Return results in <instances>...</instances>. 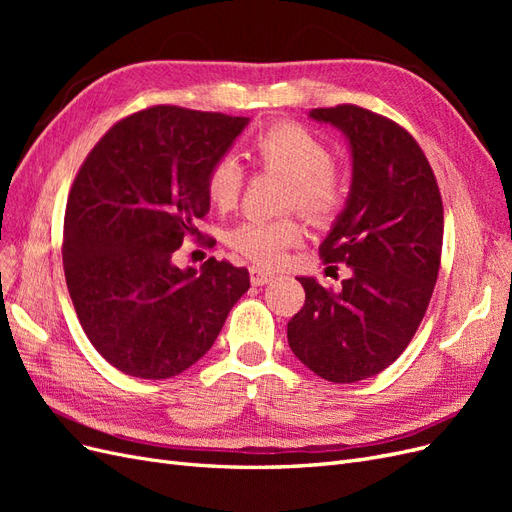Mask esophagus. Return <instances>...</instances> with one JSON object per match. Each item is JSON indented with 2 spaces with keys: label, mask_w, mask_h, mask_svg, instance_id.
Instances as JSON below:
<instances>
[{
  "label": "esophagus",
  "mask_w": 512,
  "mask_h": 512,
  "mask_svg": "<svg viewBox=\"0 0 512 512\" xmlns=\"http://www.w3.org/2000/svg\"><path fill=\"white\" fill-rule=\"evenodd\" d=\"M250 280H252L254 286H265V284H271V282L275 280V275H273V273H267V271H262V269H258V267H252V269H250Z\"/></svg>",
  "instance_id": "obj_1"
}]
</instances>
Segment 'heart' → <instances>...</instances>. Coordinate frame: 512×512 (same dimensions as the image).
<instances>
[{"label":"heart","mask_w":512,"mask_h":512,"mask_svg":"<svg viewBox=\"0 0 512 512\" xmlns=\"http://www.w3.org/2000/svg\"><path fill=\"white\" fill-rule=\"evenodd\" d=\"M254 156L265 166L288 175L286 205L299 207L309 220L329 222L342 209L346 185L331 166V151L299 123L284 121L262 132L254 143ZM241 188L243 166L235 156H222L211 164L205 190L215 209L228 211L235 207ZM301 237L303 228L294 218L245 220L228 232V243L245 258L271 267Z\"/></svg>","instance_id":"obj_1"}]
</instances>
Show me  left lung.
Wrapping results in <instances>:
<instances>
[{
    "mask_svg": "<svg viewBox=\"0 0 512 512\" xmlns=\"http://www.w3.org/2000/svg\"><path fill=\"white\" fill-rule=\"evenodd\" d=\"M309 117L350 147V192L320 256L352 275L339 292L297 277L305 305L288 322V344L314 374L348 384L380 374L414 337L438 280L444 209L423 149L395 121L354 104Z\"/></svg>",
    "mask_w": 512,
    "mask_h": 512,
    "instance_id": "obj_1",
    "label": "left lung"
}]
</instances>
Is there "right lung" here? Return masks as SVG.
Wrapping results in <instances>:
<instances>
[{
  "instance_id": "add662e5",
  "label": "right lung",
  "mask_w": 512,
  "mask_h": 512,
  "mask_svg": "<svg viewBox=\"0 0 512 512\" xmlns=\"http://www.w3.org/2000/svg\"><path fill=\"white\" fill-rule=\"evenodd\" d=\"M250 119L151 106L108 130L76 175L64 218V273L89 342L119 371L173 378L207 354L250 273L228 260L179 269L200 235L205 190Z\"/></svg>"
}]
</instances>
